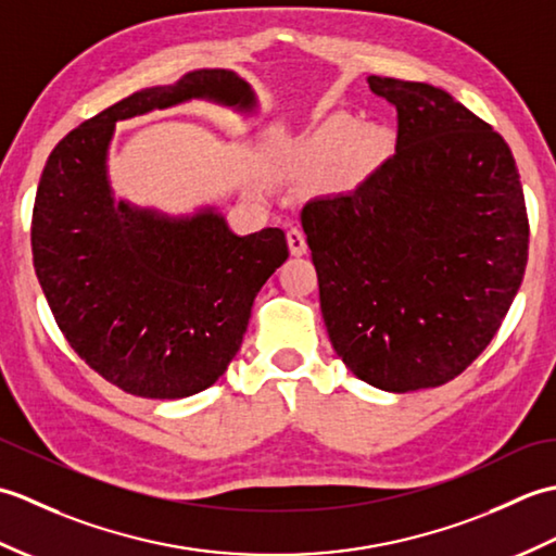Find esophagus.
Masks as SVG:
<instances>
[{
  "mask_svg": "<svg viewBox=\"0 0 556 556\" xmlns=\"http://www.w3.org/2000/svg\"><path fill=\"white\" fill-rule=\"evenodd\" d=\"M287 243H289V253L291 255H305V251H308V243H305V236L301 229H289L287 231Z\"/></svg>",
  "mask_w": 556,
  "mask_h": 556,
  "instance_id": "34e87169",
  "label": "esophagus"
}]
</instances>
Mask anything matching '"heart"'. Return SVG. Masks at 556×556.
Wrapping results in <instances>:
<instances>
[{"instance_id": "heart-1", "label": "heart", "mask_w": 556, "mask_h": 556, "mask_svg": "<svg viewBox=\"0 0 556 556\" xmlns=\"http://www.w3.org/2000/svg\"><path fill=\"white\" fill-rule=\"evenodd\" d=\"M394 134L384 124L332 114L303 136L299 167L303 174H329L337 186H351L375 172L392 155Z\"/></svg>"}]
</instances>
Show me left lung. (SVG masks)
I'll use <instances>...</instances> for the list:
<instances>
[{
	"instance_id": "8db88e82",
	"label": "left lung",
	"mask_w": 556,
	"mask_h": 556,
	"mask_svg": "<svg viewBox=\"0 0 556 556\" xmlns=\"http://www.w3.org/2000/svg\"><path fill=\"white\" fill-rule=\"evenodd\" d=\"M396 108V152L356 191L301 212L327 334L394 394L440 387L497 334L523 281L528 215L509 146L428 83L370 76Z\"/></svg>"
}]
</instances>
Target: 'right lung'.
<instances>
[{"label": "right lung", "instance_id": "right-lung-1", "mask_svg": "<svg viewBox=\"0 0 556 556\" xmlns=\"http://www.w3.org/2000/svg\"><path fill=\"white\" fill-rule=\"evenodd\" d=\"M193 100L257 114L251 83L229 68L138 90L59 140L33 207V265L59 329L92 370L143 399L215 384L289 257L285 231L236 236L217 205L167 215L114 195L116 124Z\"/></svg>", "mask_w": 556, "mask_h": 556}]
</instances>
